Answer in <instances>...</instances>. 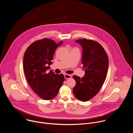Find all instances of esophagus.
Segmentation results:
<instances>
[{"label":"esophagus","mask_w":133,"mask_h":133,"mask_svg":"<svg viewBox=\"0 0 133 133\" xmlns=\"http://www.w3.org/2000/svg\"><path fill=\"white\" fill-rule=\"evenodd\" d=\"M64 77L66 79H69V78H70L71 77V76L70 75L66 74L64 75Z\"/></svg>","instance_id":"esophagus-1"}]
</instances>
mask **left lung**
Segmentation results:
<instances>
[{"mask_svg":"<svg viewBox=\"0 0 133 133\" xmlns=\"http://www.w3.org/2000/svg\"><path fill=\"white\" fill-rule=\"evenodd\" d=\"M76 42L83 48L82 63L85 75L82 78L73 76L76 85L73 88L75 97L86 102L99 92L107 76L109 65L106 52L98 42L90 39H78Z\"/></svg>","mask_w":133,"mask_h":133,"instance_id":"1","label":"left lung"}]
</instances>
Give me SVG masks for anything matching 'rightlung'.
I'll return each mask as SVG.
<instances>
[{"instance_id":"1","label":"right lung","mask_w":133,"mask_h":133,"mask_svg":"<svg viewBox=\"0 0 133 133\" xmlns=\"http://www.w3.org/2000/svg\"><path fill=\"white\" fill-rule=\"evenodd\" d=\"M63 42L56 43L52 39L44 38L32 43L27 48L23 58V67L28 83L41 98H55L65 81L63 74H55L49 65L56 49Z\"/></svg>"}]
</instances>
